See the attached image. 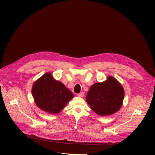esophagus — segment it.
<instances>
[{
    "mask_svg": "<svg viewBox=\"0 0 155 155\" xmlns=\"http://www.w3.org/2000/svg\"><path fill=\"white\" fill-rule=\"evenodd\" d=\"M78 96L80 97H83L84 96V93H80V94H78Z\"/></svg>",
    "mask_w": 155,
    "mask_h": 155,
    "instance_id": "obj_1",
    "label": "esophagus"
}]
</instances>
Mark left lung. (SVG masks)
<instances>
[{
    "label": "left lung",
    "mask_w": 155,
    "mask_h": 155,
    "mask_svg": "<svg viewBox=\"0 0 155 155\" xmlns=\"http://www.w3.org/2000/svg\"><path fill=\"white\" fill-rule=\"evenodd\" d=\"M124 97L121 84L114 77L93 84L87 92L86 100L93 111L100 116L112 115L121 108Z\"/></svg>",
    "instance_id": "obj_1"
}]
</instances>
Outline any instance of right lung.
Masks as SVG:
<instances>
[{
  "label": "right lung",
  "mask_w": 155,
  "mask_h": 155,
  "mask_svg": "<svg viewBox=\"0 0 155 155\" xmlns=\"http://www.w3.org/2000/svg\"><path fill=\"white\" fill-rule=\"evenodd\" d=\"M32 94L37 106L50 114H59L74 97L73 93L62 82L56 80L50 72L34 83Z\"/></svg>",
  "instance_id": "1"
}]
</instances>
